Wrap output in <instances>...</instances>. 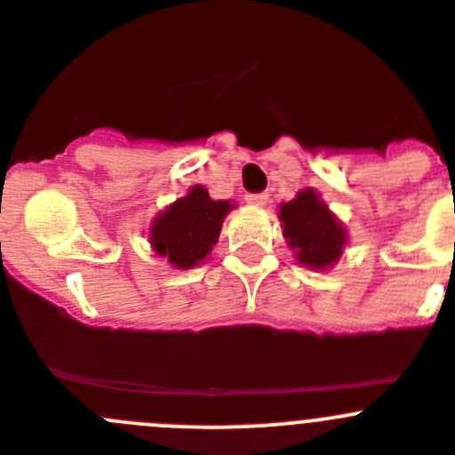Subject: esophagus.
Returning <instances> with one entry per match:
<instances>
[{
    "label": "esophagus",
    "mask_w": 455,
    "mask_h": 455,
    "mask_svg": "<svg viewBox=\"0 0 455 455\" xmlns=\"http://www.w3.org/2000/svg\"><path fill=\"white\" fill-rule=\"evenodd\" d=\"M245 203L248 205H255V207H264L268 203V196L266 194H248L245 196Z\"/></svg>",
    "instance_id": "esophagus-1"
}]
</instances>
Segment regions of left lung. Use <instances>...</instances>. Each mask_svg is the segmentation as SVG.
I'll list each match as a JSON object with an SVG mask.
<instances>
[{
	"instance_id": "8db88e82",
	"label": "left lung",
	"mask_w": 455,
	"mask_h": 455,
	"mask_svg": "<svg viewBox=\"0 0 455 455\" xmlns=\"http://www.w3.org/2000/svg\"><path fill=\"white\" fill-rule=\"evenodd\" d=\"M279 223L295 261L304 268L323 273L333 268L347 245V230L343 220L329 210L320 191H298L293 200L279 205Z\"/></svg>"
}]
</instances>
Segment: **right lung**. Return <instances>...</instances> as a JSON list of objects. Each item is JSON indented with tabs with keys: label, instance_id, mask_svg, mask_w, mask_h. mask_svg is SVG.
Listing matches in <instances>:
<instances>
[{
	"label": "right lung",
	"instance_id": "1",
	"mask_svg": "<svg viewBox=\"0 0 455 455\" xmlns=\"http://www.w3.org/2000/svg\"><path fill=\"white\" fill-rule=\"evenodd\" d=\"M230 200L210 198L203 185L189 187L182 198L166 205L148 225V243L160 259L178 270L207 261L219 241L223 219L235 210Z\"/></svg>",
	"mask_w": 455,
	"mask_h": 455
}]
</instances>
